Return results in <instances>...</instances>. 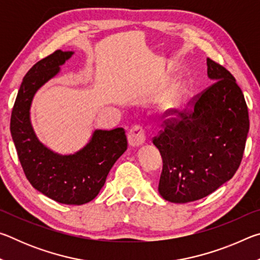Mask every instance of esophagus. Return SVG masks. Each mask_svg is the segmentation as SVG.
Listing matches in <instances>:
<instances>
[{"label": "esophagus", "mask_w": 260, "mask_h": 260, "mask_svg": "<svg viewBox=\"0 0 260 260\" xmlns=\"http://www.w3.org/2000/svg\"><path fill=\"white\" fill-rule=\"evenodd\" d=\"M146 141V129L141 125H134L129 129L128 133V142L131 146H140Z\"/></svg>", "instance_id": "esophagus-1"}]
</instances>
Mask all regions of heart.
<instances>
[{
	"mask_svg": "<svg viewBox=\"0 0 260 260\" xmlns=\"http://www.w3.org/2000/svg\"><path fill=\"white\" fill-rule=\"evenodd\" d=\"M179 101V94H173L167 99V103L169 104H175Z\"/></svg>",
	"mask_w": 260,
	"mask_h": 260,
	"instance_id": "obj_1",
	"label": "heart"
}]
</instances>
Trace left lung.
<instances>
[{
    "label": "left lung",
    "mask_w": 260,
    "mask_h": 260,
    "mask_svg": "<svg viewBox=\"0 0 260 260\" xmlns=\"http://www.w3.org/2000/svg\"><path fill=\"white\" fill-rule=\"evenodd\" d=\"M214 82L193 96L189 108L162 114V129L152 139L162 158L161 197L188 203L210 195L233 178L243 158L249 112L232 73L211 58Z\"/></svg>",
    "instance_id": "1"
}]
</instances>
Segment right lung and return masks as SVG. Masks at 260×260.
Listing matches in <instances>:
<instances>
[{
	"instance_id": "right-lung-1",
	"label": "right lung",
	"mask_w": 260,
	"mask_h": 260,
	"mask_svg": "<svg viewBox=\"0 0 260 260\" xmlns=\"http://www.w3.org/2000/svg\"><path fill=\"white\" fill-rule=\"evenodd\" d=\"M72 54L56 50L29 69L12 108L10 131L29 183L58 203L82 205L99 195L110 170L126 151L128 143L124 128L95 131L90 142L70 156L57 155L39 142L29 121L33 96L43 83L58 73L60 65Z\"/></svg>"
}]
</instances>
